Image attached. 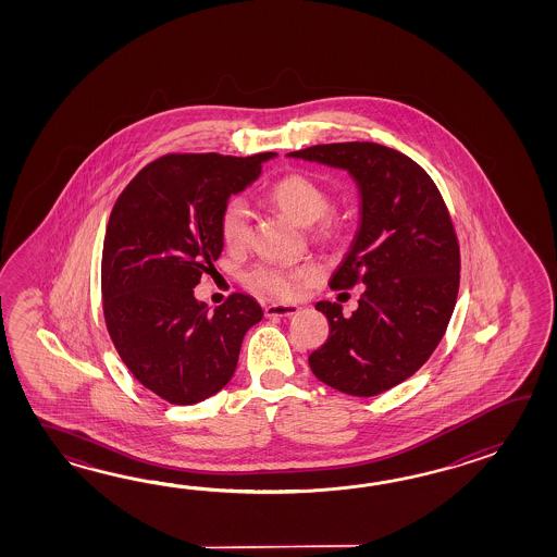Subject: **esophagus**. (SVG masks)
Segmentation results:
<instances>
[{
	"label": "esophagus",
	"mask_w": 557,
	"mask_h": 557,
	"mask_svg": "<svg viewBox=\"0 0 557 557\" xmlns=\"http://www.w3.org/2000/svg\"><path fill=\"white\" fill-rule=\"evenodd\" d=\"M296 312H298V307H295V305H267L264 307V314L269 319H273V317H295Z\"/></svg>",
	"instance_id": "1"
}]
</instances>
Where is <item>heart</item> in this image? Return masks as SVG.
<instances>
[{
	"mask_svg": "<svg viewBox=\"0 0 557 557\" xmlns=\"http://www.w3.org/2000/svg\"><path fill=\"white\" fill-rule=\"evenodd\" d=\"M269 199L300 225H312V237L334 240L344 231L341 214L329 213L331 195L314 178L305 173H288L269 189ZM221 238L231 250L245 249L250 238V213L247 202L233 199L226 202L219 219ZM312 276L310 267H281L262 262L243 274L250 293L271 300H293L300 295L302 284Z\"/></svg>",
	"mask_w": 557,
	"mask_h": 557,
	"instance_id": "heart-1",
	"label": "heart"
}]
</instances>
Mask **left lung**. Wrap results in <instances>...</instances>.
<instances>
[{
    "instance_id": "1",
    "label": "left lung",
    "mask_w": 557,
    "mask_h": 557,
    "mask_svg": "<svg viewBox=\"0 0 557 557\" xmlns=\"http://www.w3.org/2000/svg\"><path fill=\"white\" fill-rule=\"evenodd\" d=\"M290 157L346 169L362 195L355 243L331 288L367 284L358 308L320 300L329 338L308 356L314 376L350 396H376L410 379L436 350L460 288V245L436 183L410 157L379 143L314 145Z\"/></svg>"
}]
</instances>
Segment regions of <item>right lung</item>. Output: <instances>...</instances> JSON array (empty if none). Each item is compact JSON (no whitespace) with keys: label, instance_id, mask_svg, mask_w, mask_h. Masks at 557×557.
<instances>
[{"label":"right lung","instance_id":"right-lung-1","mask_svg":"<svg viewBox=\"0 0 557 557\" xmlns=\"http://www.w3.org/2000/svg\"><path fill=\"white\" fill-rule=\"evenodd\" d=\"M274 153H169L143 166L107 223L101 295L107 331L145 388L189 406L233 379L245 334L262 319L233 293L209 312L193 288L223 252L219 219L231 195Z\"/></svg>","mask_w":557,"mask_h":557}]
</instances>
